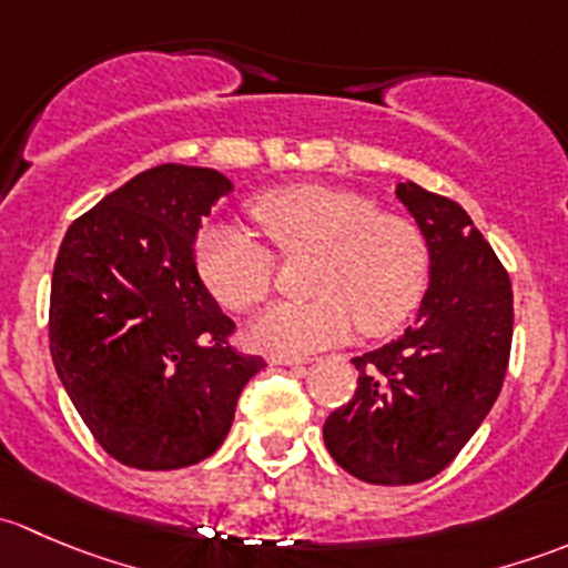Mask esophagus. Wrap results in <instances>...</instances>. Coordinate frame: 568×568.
Here are the masks:
<instances>
[{"mask_svg":"<svg viewBox=\"0 0 568 568\" xmlns=\"http://www.w3.org/2000/svg\"><path fill=\"white\" fill-rule=\"evenodd\" d=\"M274 365H307L313 357H300V354H272Z\"/></svg>","mask_w":568,"mask_h":568,"instance_id":"1","label":"esophagus"}]
</instances>
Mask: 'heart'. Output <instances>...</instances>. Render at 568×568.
I'll return each mask as SVG.
<instances>
[{
    "mask_svg": "<svg viewBox=\"0 0 568 568\" xmlns=\"http://www.w3.org/2000/svg\"><path fill=\"white\" fill-rule=\"evenodd\" d=\"M252 220L283 257H313L307 291L316 300L274 305L252 324L266 352L300 354L359 332L379 337L404 324L428 285V244L404 214L379 211L359 192L294 183L250 203ZM205 288L227 311H252L274 288V255L233 225L205 227L194 244Z\"/></svg>",
    "mask_w": 568,
    "mask_h": 568,
    "instance_id": "obj_1",
    "label": "heart"
}]
</instances>
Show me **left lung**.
Segmentation results:
<instances>
[{
    "label": "left lung",
    "mask_w": 568,
    "mask_h": 568,
    "mask_svg": "<svg viewBox=\"0 0 568 568\" xmlns=\"http://www.w3.org/2000/svg\"><path fill=\"white\" fill-rule=\"evenodd\" d=\"M395 197L428 244L415 324L354 357L357 390L324 423L329 456L365 484L406 486L443 473L484 423L506 379L511 280L467 211L406 181Z\"/></svg>",
    "instance_id": "left-lung-1"
}]
</instances>
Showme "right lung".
Wrapping results in <instances>:
<instances>
[{
  "label": "right lung",
  "instance_id": "obj_1",
  "mask_svg": "<svg viewBox=\"0 0 568 568\" xmlns=\"http://www.w3.org/2000/svg\"><path fill=\"white\" fill-rule=\"evenodd\" d=\"M231 192L216 170L162 164L106 194L62 239L51 359L95 443L125 467L209 459L244 385L266 368L233 348L236 324L194 263L203 216Z\"/></svg>",
  "mask_w": 568,
  "mask_h": 568
}]
</instances>
